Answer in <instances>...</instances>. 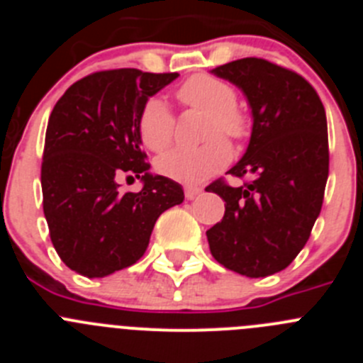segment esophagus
<instances>
[{
  "instance_id": "obj_1",
  "label": "esophagus",
  "mask_w": 363,
  "mask_h": 363,
  "mask_svg": "<svg viewBox=\"0 0 363 363\" xmlns=\"http://www.w3.org/2000/svg\"><path fill=\"white\" fill-rule=\"evenodd\" d=\"M200 194H201L200 187H192V185L185 187V198H187V200H194V198L200 196Z\"/></svg>"
}]
</instances>
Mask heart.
Returning <instances> with one entry per match:
<instances>
[{
  "label": "heart",
  "instance_id": "1",
  "mask_svg": "<svg viewBox=\"0 0 363 363\" xmlns=\"http://www.w3.org/2000/svg\"><path fill=\"white\" fill-rule=\"evenodd\" d=\"M179 104L207 112L205 138H213L194 149H172L160 156L156 169L167 178L182 184H201L229 162V147L221 140H240L247 133V121L236 108V91L227 82L211 74H196L189 78L178 92ZM138 136L152 152H162L171 145L174 136V118L160 98H150L138 114Z\"/></svg>",
  "mask_w": 363,
  "mask_h": 363
}]
</instances>
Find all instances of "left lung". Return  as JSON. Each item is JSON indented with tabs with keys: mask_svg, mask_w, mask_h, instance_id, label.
Masks as SVG:
<instances>
[{
	"mask_svg": "<svg viewBox=\"0 0 363 363\" xmlns=\"http://www.w3.org/2000/svg\"><path fill=\"white\" fill-rule=\"evenodd\" d=\"M211 72L238 86L252 114L249 145L229 171L251 179L240 187L216 179L205 189L225 201L223 220L207 230L211 252L243 277H271L296 258L322 211L325 108L300 74L267 60L243 57Z\"/></svg>",
	"mask_w": 363,
	"mask_h": 363,
	"instance_id": "left-lung-1",
	"label": "left lung"
}]
</instances>
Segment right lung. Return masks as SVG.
Listing matches in <instances>:
<instances>
[{
  "label": "right lung",
  "mask_w": 363,
  "mask_h": 363,
  "mask_svg": "<svg viewBox=\"0 0 363 363\" xmlns=\"http://www.w3.org/2000/svg\"><path fill=\"white\" fill-rule=\"evenodd\" d=\"M176 78L101 70L70 85L50 112L43 213L54 249L82 277L104 278L136 264L160 214L184 201L182 185L149 172L136 129L143 104ZM121 175L142 179L143 191L121 193Z\"/></svg>",
  "instance_id": "add662e5"
}]
</instances>
